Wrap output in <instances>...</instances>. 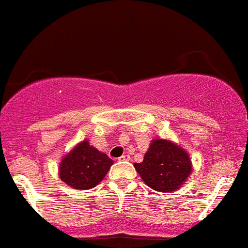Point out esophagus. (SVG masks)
Listing matches in <instances>:
<instances>
[{
  "mask_svg": "<svg viewBox=\"0 0 248 248\" xmlns=\"http://www.w3.org/2000/svg\"><path fill=\"white\" fill-rule=\"evenodd\" d=\"M130 160V156L129 155H123L122 157H119V161H129Z\"/></svg>",
  "mask_w": 248,
  "mask_h": 248,
  "instance_id": "obj_1",
  "label": "esophagus"
}]
</instances>
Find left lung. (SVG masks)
<instances>
[{"label": "left lung", "instance_id": "8db88e82", "mask_svg": "<svg viewBox=\"0 0 248 248\" xmlns=\"http://www.w3.org/2000/svg\"><path fill=\"white\" fill-rule=\"evenodd\" d=\"M145 185L157 192H174L192 173L189 155L174 142L154 139L141 163H134Z\"/></svg>", "mask_w": 248, "mask_h": 248}]
</instances>
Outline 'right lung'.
Here are the masks:
<instances>
[{
  "mask_svg": "<svg viewBox=\"0 0 248 248\" xmlns=\"http://www.w3.org/2000/svg\"><path fill=\"white\" fill-rule=\"evenodd\" d=\"M112 165L113 160L106 154L83 140L63 156L59 176L74 189H91L106 177Z\"/></svg>",
  "mask_w": 248,
  "mask_h": 248,
  "instance_id": "right-lung-1",
  "label": "right lung"
}]
</instances>
